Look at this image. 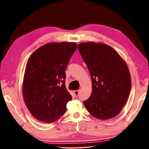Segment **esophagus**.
<instances>
[{
	"instance_id": "obj_1",
	"label": "esophagus",
	"mask_w": 149,
	"mask_h": 149,
	"mask_svg": "<svg viewBox=\"0 0 149 149\" xmlns=\"http://www.w3.org/2000/svg\"><path fill=\"white\" fill-rule=\"evenodd\" d=\"M79 93H80V91H79V90H75V91H74V95H75V97H77V96L79 95Z\"/></svg>"
}]
</instances>
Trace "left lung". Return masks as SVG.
I'll return each mask as SVG.
<instances>
[{
  "mask_svg": "<svg viewBox=\"0 0 149 149\" xmlns=\"http://www.w3.org/2000/svg\"><path fill=\"white\" fill-rule=\"evenodd\" d=\"M78 49L89 69L93 91L83 104L97 119L107 120L122 110L132 81L127 63L114 49L100 42H82Z\"/></svg>",
  "mask_w": 149,
  "mask_h": 149,
  "instance_id": "obj_1",
  "label": "left lung"
}]
</instances>
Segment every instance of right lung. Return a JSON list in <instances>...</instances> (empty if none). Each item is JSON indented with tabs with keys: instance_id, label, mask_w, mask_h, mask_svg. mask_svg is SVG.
Returning <instances> with one entry per match:
<instances>
[{
	"instance_id": "add662e5",
	"label": "right lung",
	"mask_w": 149,
	"mask_h": 149,
	"mask_svg": "<svg viewBox=\"0 0 149 149\" xmlns=\"http://www.w3.org/2000/svg\"><path fill=\"white\" fill-rule=\"evenodd\" d=\"M76 49L75 42H50L29 58L22 93L25 105L37 120L52 123L66 113L72 96L65 85V70Z\"/></svg>"
}]
</instances>
